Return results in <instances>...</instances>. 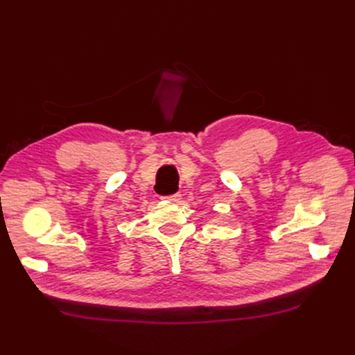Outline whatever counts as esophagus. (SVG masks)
I'll list each match as a JSON object with an SVG mask.
<instances>
[{
  "mask_svg": "<svg viewBox=\"0 0 355 355\" xmlns=\"http://www.w3.org/2000/svg\"><path fill=\"white\" fill-rule=\"evenodd\" d=\"M164 199H168L171 202H179L182 199V195L180 193H175V195H168V196H164Z\"/></svg>",
  "mask_w": 355,
  "mask_h": 355,
  "instance_id": "obj_1",
  "label": "esophagus"
}]
</instances>
